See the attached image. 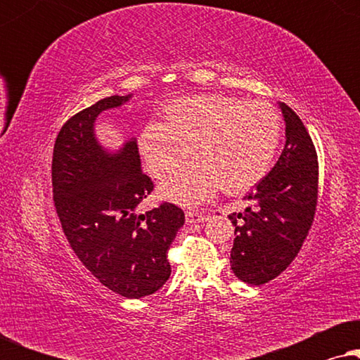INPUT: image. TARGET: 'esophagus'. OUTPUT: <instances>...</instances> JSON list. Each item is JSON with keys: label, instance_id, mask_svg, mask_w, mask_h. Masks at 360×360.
I'll return each instance as SVG.
<instances>
[{"label": "esophagus", "instance_id": "obj_1", "mask_svg": "<svg viewBox=\"0 0 360 360\" xmlns=\"http://www.w3.org/2000/svg\"><path fill=\"white\" fill-rule=\"evenodd\" d=\"M185 218H186V223H188V224L205 223V221H206V213H205V211L191 210V211H186Z\"/></svg>", "mask_w": 360, "mask_h": 360}]
</instances>
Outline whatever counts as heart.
Listing matches in <instances>:
<instances>
[{
    "mask_svg": "<svg viewBox=\"0 0 360 360\" xmlns=\"http://www.w3.org/2000/svg\"><path fill=\"white\" fill-rule=\"evenodd\" d=\"M280 137L282 120L270 103L208 93L169 103L164 124L144 126L139 149L157 179L179 169L191 150L193 164L169 176L160 195L193 206L219 188L238 195L260 184L272 169Z\"/></svg>",
    "mask_w": 360,
    "mask_h": 360,
    "instance_id": "obj_1",
    "label": "heart"
}]
</instances>
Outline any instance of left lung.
<instances>
[{
	"label": "left lung",
	"mask_w": 360,
	"mask_h": 360,
	"mask_svg": "<svg viewBox=\"0 0 360 360\" xmlns=\"http://www.w3.org/2000/svg\"><path fill=\"white\" fill-rule=\"evenodd\" d=\"M285 147L269 175L245 198L254 208L229 214L234 224L231 269L250 285L278 277L311 229L318 203V155L307 127L292 108L280 103Z\"/></svg>",
	"instance_id": "1"
}]
</instances>
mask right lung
Segmentation results:
<instances>
[{"label":"right lung","mask_w":360,"mask_h":360,"mask_svg":"<svg viewBox=\"0 0 360 360\" xmlns=\"http://www.w3.org/2000/svg\"><path fill=\"white\" fill-rule=\"evenodd\" d=\"M129 98H103L62 126L53 144L52 193L63 234L93 277L121 297L142 298L169 280L167 254L185 214L172 203L137 213L154 184L141 170L136 139L116 154L98 144V115Z\"/></svg>","instance_id":"1"}]
</instances>
